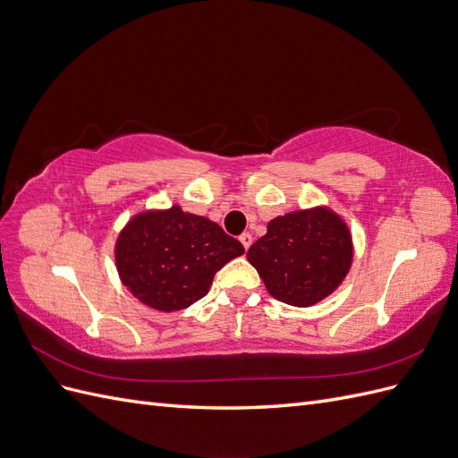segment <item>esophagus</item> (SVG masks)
Here are the masks:
<instances>
[{"label": "esophagus", "instance_id": "esophagus-1", "mask_svg": "<svg viewBox=\"0 0 458 458\" xmlns=\"http://www.w3.org/2000/svg\"><path fill=\"white\" fill-rule=\"evenodd\" d=\"M239 241L242 242V246H244V250H248V248H250L252 246V234L250 233H242L241 234V237H239Z\"/></svg>", "mask_w": 458, "mask_h": 458}]
</instances>
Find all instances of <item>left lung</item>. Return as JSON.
Listing matches in <instances>:
<instances>
[{
  "label": "left lung",
  "mask_w": 458,
  "mask_h": 458,
  "mask_svg": "<svg viewBox=\"0 0 458 458\" xmlns=\"http://www.w3.org/2000/svg\"><path fill=\"white\" fill-rule=\"evenodd\" d=\"M352 237L328 210H301L269 221L267 234L248 250L269 294L308 308L327 298L352 266Z\"/></svg>",
  "instance_id": "8db88e82"
}]
</instances>
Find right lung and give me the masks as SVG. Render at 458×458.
<instances>
[{"mask_svg": "<svg viewBox=\"0 0 458 458\" xmlns=\"http://www.w3.org/2000/svg\"><path fill=\"white\" fill-rule=\"evenodd\" d=\"M244 246L214 221L179 206L133 217L116 244V266L135 298L158 311L185 310Z\"/></svg>", "mask_w": 458, "mask_h": 458, "instance_id": "right-lung-1", "label": "right lung"}]
</instances>
